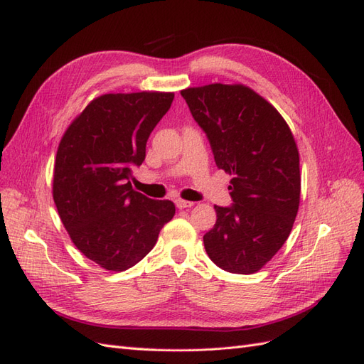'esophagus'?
<instances>
[{
	"mask_svg": "<svg viewBox=\"0 0 364 364\" xmlns=\"http://www.w3.org/2000/svg\"><path fill=\"white\" fill-rule=\"evenodd\" d=\"M194 203L193 202H188V200H182V199H178L176 200V206H178L179 209H185V208H191Z\"/></svg>",
	"mask_w": 364,
	"mask_h": 364,
	"instance_id": "1",
	"label": "esophagus"
}]
</instances>
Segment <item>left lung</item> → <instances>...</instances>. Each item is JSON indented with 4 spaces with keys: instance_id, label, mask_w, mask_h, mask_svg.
<instances>
[{
    "instance_id": "obj_1",
    "label": "left lung",
    "mask_w": 364,
    "mask_h": 364,
    "mask_svg": "<svg viewBox=\"0 0 364 364\" xmlns=\"http://www.w3.org/2000/svg\"><path fill=\"white\" fill-rule=\"evenodd\" d=\"M211 144L220 170L232 174V206H214L203 235L220 269L250 274L289 238L301 200L299 151L289 124L245 85L213 83L181 91Z\"/></svg>"
}]
</instances>
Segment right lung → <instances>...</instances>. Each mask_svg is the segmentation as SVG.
Masks as SVG:
<instances>
[{"instance_id":"right-lung-1","label":"right lung","mask_w":364,"mask_h":364,"mask_svg":"<svg viewBox=\"0 0 364 364\" xmlns=\"http://www.w3.org/2000/svg\"><path fill=\"white\" fill-rule=\"evenodd\" d=\"M173 92L105 94L65 132L53 176V199L75 247L98 266L123 272L156 245L176 208L132 188V168L173 103Z\"/></svg>"}]
</instances>
